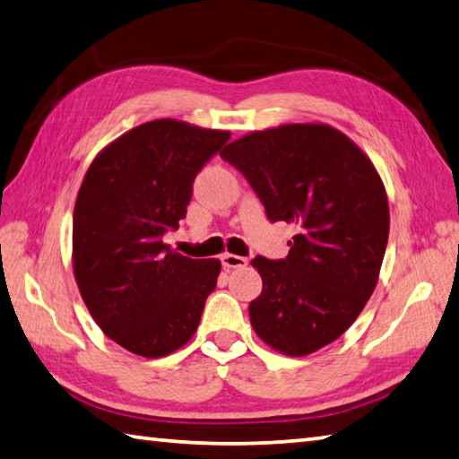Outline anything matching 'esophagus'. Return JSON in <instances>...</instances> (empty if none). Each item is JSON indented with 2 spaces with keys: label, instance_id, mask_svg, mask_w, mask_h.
I'll return each instance as SVG.
<instances>
[{
  "label": "esophagus",
  "instance_id": "obj_1",
  "mask_svg": "<svg viewBox=\"0 0 459 459\" xmlns=\"http://www.w3.org/2000/svg\"><path fill=\"white\" fill-rule=\"evenodd\" d=\"M222 266L224 269H238V266H245L248 261L245 256H238V255H232V253H224L221 256Z\"/></svg>",
  "mask_w": 459,
  "mask_h": 459
}]
</instances>
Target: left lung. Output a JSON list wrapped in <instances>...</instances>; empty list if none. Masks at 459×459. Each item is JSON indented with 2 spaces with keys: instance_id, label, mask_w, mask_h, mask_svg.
<instances>
[{
  "instance_id": "8db88e82",
  "label": "left lung",
  "mask_w": 459,
  "mask_h": 459,
  "mask_svg": "<svg viewBox=\"0 0 459 459\" xmlns=\"http://www.w3.org/2000/svg\"><path fill=\"white\" fill-rule=\"evenodd\" d=\"M221 156L245 174L266 216L297 227L282 261L256 256L263 290L251 325L274 351L305 357L351 327L377 285L389 203L371 158L323 122L232 140Z\"/></svg>"
}]
</instances>
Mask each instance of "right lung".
I'll use <instances>...</instances> for the list:
<instances>
[{"instance_id": "right-lung-1", "label": "right lung", "mask_w": 459, "mask_h": 459, "mask_svg": "<svg viewBox=\"0 0 459 459\" xmlns=\"http://www.w3.org/2000/svg\"><path fill=\"white\" fill-rule=\"evenodd\" d=\"M230 132L158 118L100 150L78 190L72 264L104 335L158 359L196 333L216 287L219 258H190L164 243L186 216L198 170Z\"/></svg>"}]
</instances>
